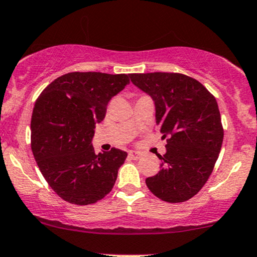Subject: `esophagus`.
Listing matches in <instances>:
<instances>
[{"instance_id": "obj_1", "label": "esophagus", "mask_w": 257, "mask_h": 257, "mask_svg": "<svg viewBox=\"0 0 257 257\" xmlns=\"http://www.w3.org/2000/svg\"><path fill=\"white\" fill-rule=\"evenodd\" d=\"M141 155H142V154H141L140 152H136V151H130L128 152V157L131 158V159H134V160L140 159Z\"/></svg>"}]
</instances>
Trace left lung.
<instances>
[{
  "label": "left lung",
  "instance_id": "8db88e82",
  "mask_svg": "<svg viewBox=\"0 0 257 257\" xmlns=\"http://www.w3.org/2000/svg\"><path fill=\"white\" fill-rule=\"evenodd\" d=\"M136 87L152 98L155 120L166 140L160 171L146 180L153 194L182 203L203 188L220 154L223 128L217 102L193 77L176 73L130 74Z\"/></svg>",
  "mask_w": 257,
  "mask_h": 257
}]
</instances>
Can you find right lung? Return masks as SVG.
Listing matches in <instances>:
<instances>
[{"label":"right lung","instance_id":"1","mask_svg":"<svg viewBox=\"0 0 257 257\" xmlns=\"http://www.w3.org/2000/svg\"><path fill=\"white\" fill-rule=\"evenodd\" d=\"M130 83L128 75L69 73L37 98L31 116V149L47 183L60 198L90 205L111 191L127 153H94L96 123L109 100Z\"/></svg>","mask_w":257,"mask_h":257}]
</instances>
